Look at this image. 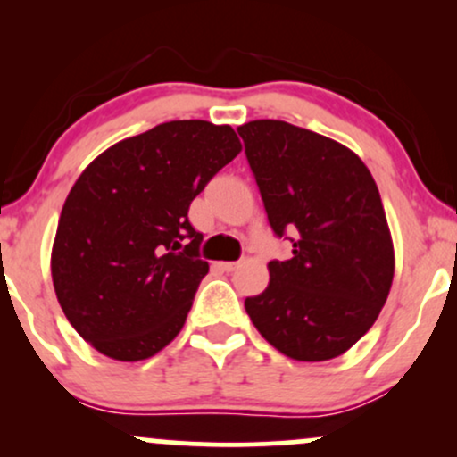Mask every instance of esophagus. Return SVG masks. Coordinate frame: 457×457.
Masks as SVG:
<instances>
[{"mask_svg":"<svg viewBox=\"0 0 457 457\" xmlns=\"http://www.w3.org/2000/svg\"><path fill=\"white\" fill-rule=\"evenodd\" d=\"M219 269L225 270V272H232L238 269V262H219Z\"/></svg>","mask_w":457,"mask_h":457,"instance_id":"34e87169","label":"esophagus"}]
</instances>
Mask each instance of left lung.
Masks as SVG:
<instances>
[{
	"mask_svg": "<svg viewBox=\"0 0 457 457\" xmlns=\"http://www.w3.org/2000/svg\"><path fill=\"white\" fill-rule=\"evenodd\" d=\"M277 238L269 287L245 298L262 337L296 361H328L371 328L389 296L393 243L365 162L313 130L253 120L238 127Z\"/></svg>",
	"mask_w": 457,
	"mask_h": 457,
	"instance_id": "1",
	"label": "left lung"
}]
</instances>
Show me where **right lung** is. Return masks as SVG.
Instances as JSON below:
<instances>
[{
	"label": "right lung",
	"mask_w": 457,
	"mask_h": 457,
	"mask_svg": "<svg viewBox=\"0 0 457 457\" xmlns=\"http://www.w3.org/2000/svg\"><path fill=\"white\" fill-rule=\"evenodd\" d=\"M238 152L228 124L174 120L112 145L79 176L51 275L68 322L98 353L148 359L185 327L208 272L188 206Z\"/></svg>",
	"instance_id": "obj_1"
}]
</instances>
